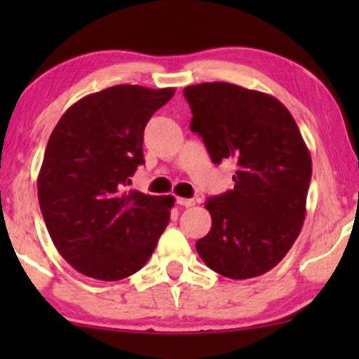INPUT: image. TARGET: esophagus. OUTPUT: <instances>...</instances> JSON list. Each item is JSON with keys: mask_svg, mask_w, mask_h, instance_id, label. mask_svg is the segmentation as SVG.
Segmentation results:
<instances>
[{"mask_svg": "<svg viewBox=\"0 0 359 359\" xmlns=\"http://www.w3.org/2000/svg\"><path fill=\"white\" fill-rule=\"evenodd\" d=\"M176 203H178L180 205H183V208H193V205L196 204V201L188 199V198H178L176 199Z\"/></svg>", "mask_w": 359, "mask_h": 359, "instance_id": "1", "label": "esophagus"}]
</instances>
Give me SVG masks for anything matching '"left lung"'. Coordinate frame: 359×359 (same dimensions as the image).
Segmentation results:
<instances>
[{"instance_id":"8db88e82","label":"left lung","mask_w":359,"mask_h":359,"mask_svg":"<svg viewBox=\"0 0 359 359\" xmlns=\"http://www.w3.org/2000/svg\"><path fill=\"white\" fill-rule=\"evenodd\" d=\"M191 130L203 137L214 163L229 158L233 189L209 198L212 227L196 242L199 257L230 279L273 269L301 233L312 160L283 102L232 83L186 86Z\"/></svg>"}]
</instances>
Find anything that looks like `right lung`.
Masks as SVG:
<instances>
[{
    "mask_svg": "<svg viewBox=\"0 0 359 359\" xmlns=\"http://www.w3.org/2000/svg\"><path fill=\"white\" fill-rule=\"evenodd\" d=\"M173 95L175 88H106L68 107L53 129L39 204L53 245L78 273L119 281L154 253L175 198L126 188L144 163L147 122Z\"/></svg>",
    "mask_w": 359,
    "mask_h": 359,
    "instance_id": "add662e5",
    "label": "right lung"
}]
</instances>
